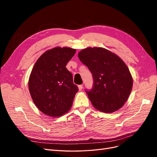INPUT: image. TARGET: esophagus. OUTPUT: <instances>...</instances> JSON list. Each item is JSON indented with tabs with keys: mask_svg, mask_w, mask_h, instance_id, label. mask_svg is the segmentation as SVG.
I'll return each mask as SVG.
<instances>
[{
	"mask_svg": "<svg viewBox=\"0 0 157 157\" xmlns=\"http://www.w3.org/2000/svg\"><path fill=\"white\" fill-rule=\"evenodd\" d=\"M78 90H79V91H81V90H82V85H81V84L78 85Z\"/></svg>",
	"mask_w": 157,
	"mask_h": 157,
	"instance_id": "esophagus-1",
	"label": "esophagus"
}]
</instances>
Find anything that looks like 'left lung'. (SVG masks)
<instances>
[{
	"mask_svg": "<svg viewBox=\"0 0 157 157\" xmlns=\"http://www.w3.org/2000/svg\"><path fill=\"white\" fill-rule=\"evenodd\" d=\"M80 61L92 73L93 88L86 90L93 106L106 113L124 105L133 86L129 69L117 54L101 47H88L78 54Z\"/></svg>",
	"mask_w": 157,
	"mask_h": 157,
	"instance_id": "left-lung-1",
	"label": "left lung"
}]
</instances>
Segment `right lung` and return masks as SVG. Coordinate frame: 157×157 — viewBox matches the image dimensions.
<instances>
[{
	"label": "right lung",
	"instance_id": "right-lung-1",
	"mask_svg": "<svg viewBox=\"0 0 157 157\" xmlns=\"http://www.w3.org/2000/svg\"><path fill=\"white\" fill-rule=\"evenodd\" d=\"M75 52L69 47L47 50L31 71L28 82L31 96L36 107L46 115L61 117L73 105L78 89L65 67Z\"/></svg>",
	"mask_w": 157,
	"mask_h": 157
}]
</instances>
